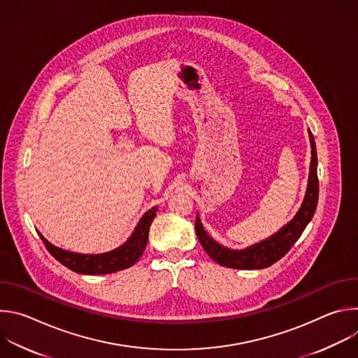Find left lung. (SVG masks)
I'll return each mask as SVG.
<instances>
[{"instance_id": "left-lung-1", "label": "left lung", "mask_w": 358, "mask_h": 358, "mask_svg": "<svg viewBox=\"0 0 358 358\" xmlns=\"http://www.w3.org/2000/svg\"><path fill=\"white\" fill-rule=\"evenodd\" d=\"M309 137H310V145H312V162H310L308 191H306L301 207L294 215V218L287 225H285L279 232L246 249L234 250L215 242L206 232V229H203L199 221V217L196 215V220H195L196 238L202 245L203 250L208 253V257L213 258V261L232 269H265L273 265L275 262H278L290 250L294 242L300 238L304 228L308 227V224L313 218L317 207V199H319L317 152H316L315 138L310 130H309Z\"/></svg>"}]
</instances>
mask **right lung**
Wrapping results in <instances>:
<instances>
[{
	"label": "right lung",
	"mask_w": 358,
	"mask_h": 358,
	"mask_svg": "<svg viewBox=\"0 0 358 358\" xmlns=\"http://www.w3.org/2000/svg\"><path fill=\"white\" fill-rule=\"evenodd\" d=\"M156 211H157V207H152L151 210H148L140 218L131 236L122 246L106 253L85 255V253L69 252V250L54 246L41 235V232L38 234L43 245L49 250V253L68 269L82 275L115 273V272L130 268L140 259L143 250L145 249V245L148 241V229H150L151 221L156 217Z\"/></svg>",
	"instance_id": "obj_1"
}]
</instances>
